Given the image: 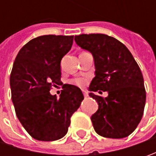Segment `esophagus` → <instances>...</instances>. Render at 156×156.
<instances>
[{
    "instance_id": "esophagus-1",
    "label": "esophagus",
    "mask_w": 156,
    "mask_h": 156,
    "mask_svg": "<svg viewBox=\"0 0 156 156\" xmlns=\"http://www.w3.org/2000/svg\"><path fill=\"white\" fill-rule=\"evenodd\" d=\"M82 93H83V95H84V97H85V98H87V96H88V94H87V93L86 92V91H84V90H83V91H82Z\"/></svg>"
}]
</instances>
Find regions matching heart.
<instances>
[{
  "mask_svg": "<svg viewBox=\"0 0 156 156\" xmlns=\"http://www.w3.org/2000/svg\"><path fill=\"white\" fill-rule=\"evenodd\" d=\"M73 83L75 84V85H77V86H79V87H82V86H84L85 85V83H86V80L85 79H83V78H78V79H75L73 81Z\"/></svg>",
  "mask_w": 156,
  "mask_h": 156,
  "instance_id": "heart-1",
  "label": "heart"
}]
</instances>
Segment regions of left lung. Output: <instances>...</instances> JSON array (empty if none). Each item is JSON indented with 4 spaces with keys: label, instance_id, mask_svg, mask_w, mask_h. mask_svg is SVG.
Wrapping results in <instances>:
<instances>
[{
    "label": "left lung",
    "instance_id": "1",
    "mask_svg": "<svg viewBox=\"0 0 156 156\" xmlns=\"http://www.w3.org/2000/svg\"><path fill=\"white\" fill-rule=\"evenodd\" d=\"M76 44L92 54L94 78L88 90L97 101L98 110L91 116L94 129L101 136L121 139L134 132L140 123L146 102L141 71L127 47L103 34L75 35ZM100 90L109 95L93 94Z\"/></svg>",
    "mask_w": 156,
    "mask_h": 156
}]
</instances>
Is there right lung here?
I'll use <instances>...</instances> for the list:
<instances>
[{
	"instance_id": "obj_1",
	"label": "right lung",
	"mask_w": 156,
	"mask_h": 156,
	"mask_svg": "<svg viewBox=\"0 0 156 156\" xmlns=\"http://www.w3.org/2000/svg\"><path fill=\"white\" fill-rule=\"evenodd\" d=\"M74 35H41L19 51L10 75L12 101L20 122L34 139L56 141L67 134L70 118L84 99L81 90L64 84L57 98L49 93L61 82V61Z\"/></svg>"
}]
</instances>
